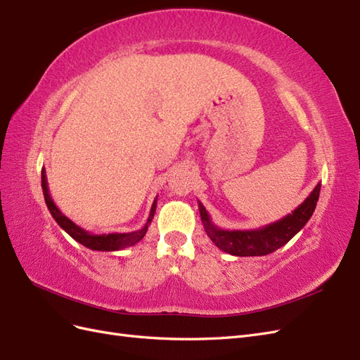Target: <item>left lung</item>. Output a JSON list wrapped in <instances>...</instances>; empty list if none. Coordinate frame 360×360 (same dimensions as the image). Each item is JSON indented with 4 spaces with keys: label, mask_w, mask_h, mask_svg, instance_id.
<instances>
[{
    "label": "left lung",
    "mask_w": 360,
    "mask_h": 360,
    "mask_svg": "<svg viewBox=\"0 0 360 360\" xmlns=\"http://www.w3.org/2000/svg\"><path fill=\"white\" fill-rule=\"evenodd\" d=\"M320 188L321 183H319L308 195V198L290 214L276 222L254 228V230H222L212 222L209 212L198 201L200 216L207 236L224 252L236 257L267 255L288 243L307 225L315 210V205H317Z\"/></svg>",
    "instance_id": "1"
}]
</instances>
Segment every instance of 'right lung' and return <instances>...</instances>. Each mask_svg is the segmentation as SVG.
<instances>
[{
    "label": "right lung",
    "instance_id": "obj_1",
    "mask_svg": "<svg viewBox=\"0 0 360 360\" xmlns=\"http://www.w3.org/2000/svg\"><path fill=\"white\" fill-rule=\"evenodd\" d=\"M41 189H43V195H45V202L48 205V210L51 212L52 217L56 219V222L66 231L73 240H76L78 243L84 245L85 248H89L91 250H120L124 249L129 246H134L135 243H138L141 238H143L148 230V225L153 221V216L156 212V204H158V197L153 201V205H151V210L148 214V219L146 222V225L141 228V230L136 231H130V233H108V234H93L90 231H85L84 228H81L79 225H76L73 221H70L68 216H64L58 207L53 202L51 193H49V188H48V180H46V171L45 168L41 169Z\"/></svg>",
    "mask_w": 360,
    "mask_h": 360
}]
</instances>
